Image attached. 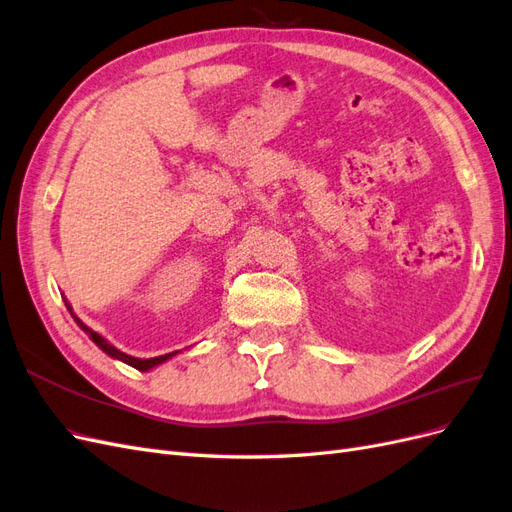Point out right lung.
Here are the masks:
<instances>
[{
    "label": "right lung",
    "instance_id": "1",
    "mask_svg": "<svg viewBox=\"0 0 512 512\" xmlns=\"http://www.w3.org/2000/svg\"><path fill=\"white\" fill-rule=\"evenodd\" d=\"M66 307H68V312H70V316L74 318V322L79 324V327L89 335V339L91 342H94L102 352H106L108 356H113V359H117V361H123V363H128V365H132L134 369H138V371H149V369H153V367H158V365H162V363H166L168 359H173V356L179 352V350H175V352H168V354H162V356H156V359H136V356H130V354H126V352H121V350H117L113 344H108L106 339L100 335V333H96V331H91L87 324H83V320H79L76 318V314L72 312V307H70V303H66Z\"/></svg>",
    "mask_w": 512,
    "mask_h": 512
}]
</instances>
